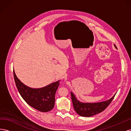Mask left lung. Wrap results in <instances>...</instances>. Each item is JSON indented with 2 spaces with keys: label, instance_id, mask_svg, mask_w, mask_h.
<instances>
[{
  "label": "left lung",
  "instance_id": "1",
  "mask_svg": "<svg viewBox=\"0 0 131 131\" xmlns=\"http://www.w3.org/2000/svg\"><path fill=\"white\" fill-rule=\"evenodd\" d=\"M114 46L117 49L115 45H114ZM70 93L74 109L76 113L82 117H90L104 111L112 102L116 93L109 100L98 103L81 102L77 100L72 92Z\"/></svg>",
  "mask_w": 131,
  "mask_h": 131
}]
</instances>
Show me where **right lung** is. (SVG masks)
Segmentation results:
<instances>
[{"instance_id":"right-lung-1","label":"right lung","mask_w":131,"mask_h":131,"mask_svg":"<svg viewBox=\"0 0 131 131\" xmlns=\"http://www.w3.org/2000/svg\"><path fill=\"white\" fill-rule=\"evenodd\" d=\"M14 77L19 94L28 104L41 112H49L53 108L55 93L60 80L41 88L34 89L26 86L19 80L14 70Z\"/></svg>"}]
</instances>
